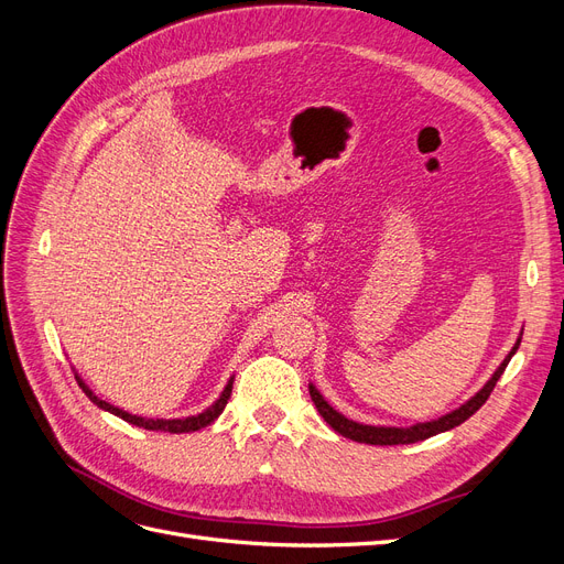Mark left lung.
<instances>
[{
  "instance_id": "left-lung-1",
  "label": "left lung",
  "mask_w": 564,
  "mask_h": 564,
  "mask_svg": "<svg viewBox=\"0 0 564 564\" xmlns=\"http://www.w3.org/2000/svg\"><path fill=\"white\" fill-rule=\"evenodd\" d=\"M518 345H520V338H518L516 347L511 349V355L501 361V366L497 368L495 376L488 380V384H485L474 399H469L462 408H457V411H453L448 415H443V417H438L434 422L415 424V426H411V430H394V426H368V424H357L352 420H347L340 413H336L334 408L322 399V394L315 390L313 384H310V397H313L317 411L326 420V424H332L334 430L340 436H345V438H352L357 443H368V445H405V443H417V441H424V438H430V436H436L441 432H448V430H453V426L462 424L464 420H469L478 411V408L485 401H488V397L492 394L497 380L501 378L503 371H507V366H509L511 357L516 355Z\"/></svg>"
}]
</instances>
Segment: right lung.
I'll use <instances>...</instances> for the list:
<instances>
[{
  "label": "right lung",
  "mask_w": 564,
  "mask_h": 564,
  "mask_svg": "<svg viewBox=\"0 0 564 564\" xmlns=\"http://www.w3.org/2000/svg\"><path fill=\"white\" fill-rule=\"evenodd\" d=\"M76 382H79V387L86 392V397H88L93 403L105 408V411L123 417L126 422H130V424H134V426H144V430H151V432H170V434L198 432V430H203V426L215 422V420L221 415L224 408H226V403H228V399H230V390H232V380H230V382L226 384L224 394L219 397V401H217L215 405H212V408H207V411L200 413V415H193V417H186V420H144V417H138V415H130V413L121 411V408H113L111 403H107V401H102V399H97V397L88 390V387L84 384V380H82L79 376H76Z\"/></svg>",
  "instance_id": "1"
}]
</instances>
